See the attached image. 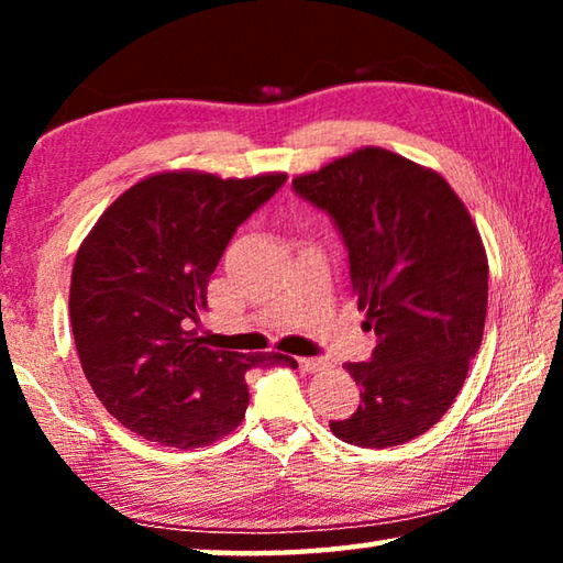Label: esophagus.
Masks as SVG:
<instances>
[{
  "instance_id": "obj_1",
  "label": "esophagus",
  "mask_w": 563,
  "mask_h": 563,
  "mask_svg": "<svg viewBox=\"0 0 563 563\" xmlns=\"http://www.w3.org/2000/svg\"><path fill=\"white\" fill-rule=\"evenodd\" d=\"M298 365L302 373H320V369H325V362L320 357H300Z\"/></svg>"
}]
</instances>
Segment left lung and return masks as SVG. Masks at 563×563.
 Listing matches in <instances>:
<instances>
[{
  "mask_svg": "<svg viewBox=\"0 0 563 563\" xmlns=\"http://www.w3.org/2000/svg\"><path fill=\"white\" fill-rule=\"evenodd\" d=\"M328 211L350 255V280L377 345L347 362L362 402L330 422L357 446L405 444L440 422L460 395L487 320L489 263L452 186L432 168L365 146L292 178Z\"/></svg>",
  "mask_w": 563,
  "mask_h": 563,
  "instance_id": "1",
  "label": "left lung"
}]
</instances>
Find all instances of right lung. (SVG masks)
Wrapping results in <instances>:
<instances>
[{
	"instance_id": "obj_1",
	"label": "right lung",
	"mask_w": 563,
	"mask_h": 563,
	"mask_svg": "<svg viewBox=\"0 0 563 563\" xmlns=\"http://www.w3.org/2000/svg\"><path fill=\"white\" fill-rule=\"evenodd\" d=\"M285 178L164 170L123 190L84 238L69 290L76 352L126 430L176 450L206 446L243 422L247 369L298 367L280 352L241 355L196 338L225 245Z\"/></svg>"
}]
</instances>
